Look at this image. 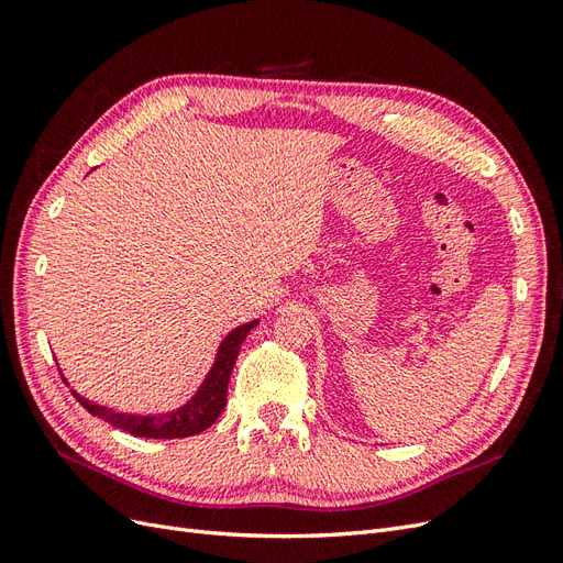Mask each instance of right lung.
<instances>
[{"instance_id": "1", "label": "right lung", "mask_w": 563, "mask_h": 563, "mask_svg": "<svg viewBox=\"0 0 563 563\" xmlns=\"http://www.w3.org/2000/svg\"><path fill=\"white\" fill-rule=\"evenodd\" d=\"M255 323H258V319L242 323V327L232 329L223 340H220L218 352H216V362L211 364V371L207 373V378H203L199 389L183 406L174 408V411H168V413H150V416L122 413V411H114V408L89 401L87 397H81L75 389H73V395L91 416L106 420L112 424V428L124 430L133 437L180 439V437L199 434L207 428H211V424L218 420V416L223 413V408L228 404V383H230V373L236 362V354H240L242 343Z\"/></svg>"}]
</instances>
